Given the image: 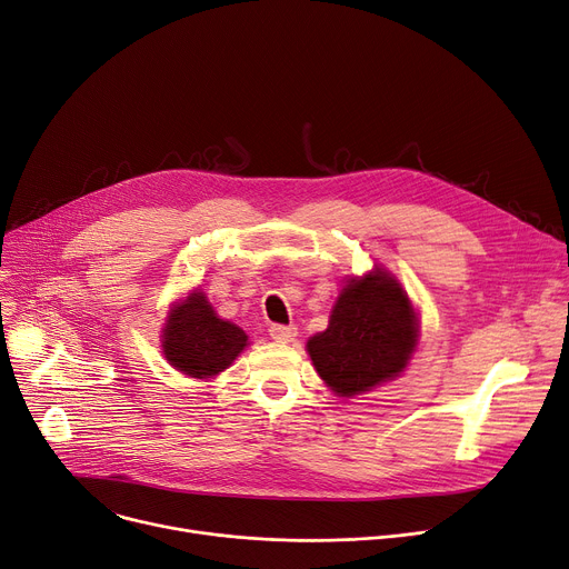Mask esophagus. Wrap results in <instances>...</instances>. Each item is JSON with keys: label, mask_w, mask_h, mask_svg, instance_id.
I'll use <instances>...</instances> for the list:
<instances>
[{"label": "esophagus", "mask_w": 569, "mask_h": 569, "mask_svg": "<svg viewBox=\"0 0 569 569\" xmlns=\"http://www.w3.org/2000/svg\"><path fill=\"white\" fill-rule=\"evenodd\" d=\"M269 337H272L277 343H290L297 337V327L295 325H279L274 322L269 327Z\"/></svg>", "instance_id": "1"}]
</instances>
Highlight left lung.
Here are the masks:
<instances>
[{"label":"left lung","instance_id":"8db88e82","mask_svg":"<svg viewBox=\"0 0 569 569\" xmlns=\"http://www.w3.org/2000/svg\"><path fill=\"white\" fill-rule=\"evenodd\" d=\"M417 341V318L403 288L387 272L352 279L341 290L330 327L307 348L320 378L352 397L399 376Z\"/></svg>","mask_w":569,"mask_h":569}]
</instances>
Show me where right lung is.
Here are the masks:
<instances>
[{
  "label": "right lung",
  "mask_w": 569,
  "mask_h": 569,
  "mask_svg": "<svg viewBox=\"0 0 569 569\" xmlns=\"http://www.w3.org/2000/svg\"><path fill=\"white\" fill-rule=\"evenodd\" d=\"M247 339L244 330L214 313L202 292H193L168 316L163 355L177 371L191 378H212L232 365Z\"/></svg>",
  "instance_id": "obj_1"
}]
</instances>
